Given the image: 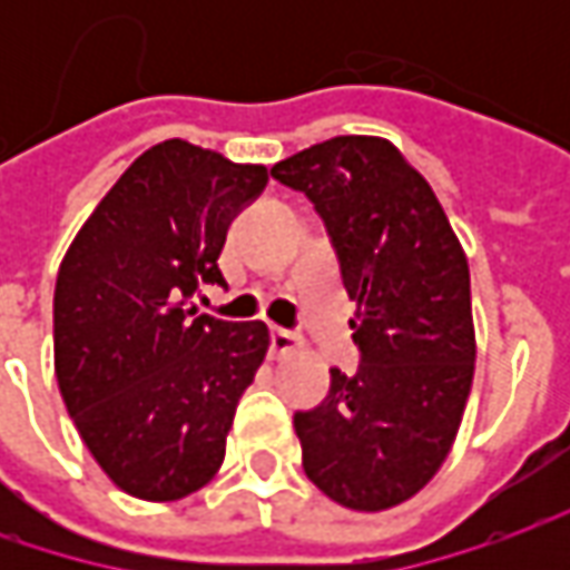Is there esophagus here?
<instances>
[{
	"label": "esophagus",
	"instance_id": "obj_1",
	"mask_svg": "<svg viewBox=\"0 0 570 570\" xmlns=\"http://www.w3.org/2000/svg\"><path fill=\"white\" fill-rule=\"evenodd\" d=\"M269 340H273V352H275V355L295 352L297 345H301V336H297V333H292V330H285V326H273Z\"/></svg>",
	"mask_w": 570,
	"mask_h": 570
}]
</instances>
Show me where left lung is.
<instances>
[{"instance_id":"8db88e82","label":"left lung","mask_w":570,"mask_h":570,"mask_svg":"<svg viewBox=\"0 0 570 570\" xmlns=\"http://www.w3.org/2000/svg\"><path fill=\"white\" fill-rule=\"evenodd\" d=\"M326 225L355 374L330 367L326 400L295 412L301 460L320 492L352 511H386L448 460L475 371L470 266L434 189L396 145L336 136L273 167Z\"/></svg>"}]
</instances>
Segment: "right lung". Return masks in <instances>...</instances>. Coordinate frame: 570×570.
I'll return each mask as SVG.
<instances>
[{
  "label": "right lung",
  "instance_id": "1",
  "mask_svg": "<svg viewBox=\"0 0 570 570\" xmlns=\"http://www.w3.org/2000/svg\"><path fill=\"white\" fill-rule=\"evenodd\" d=\"M266 180L263 165L167 139L126 167L59 266L62 403L100 470L142 501H177L218 472L237 400L266 358V323L193 307L203 285H225L230 222Z\"/></svg>",
  "mask_w": 570,
  "mask_h": 570
}]
</instances>
